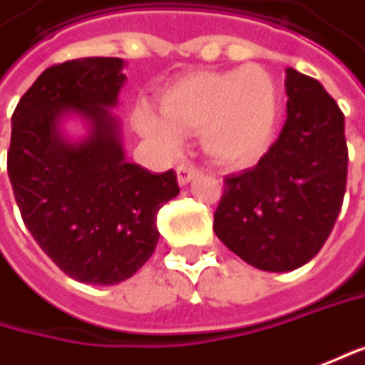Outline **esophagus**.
<instances>
[{
	"instance_id": "obj_1",
	"label": "esophagus",
	"mask_w": 365,
	"mask_h": 365,
	"mask_svg": "<svg viewBox=\"0 0 365 365\" xmlns=\"http://www.w3.org/2000/svg\"><path fill=\"white\" fill-rule=\"evenodd\" d=\"M176 174H178V185L185 187V185H189L197 174H199V168H195L193 164H180V166L176 168Z\"/></svg>"
}]
</instances>
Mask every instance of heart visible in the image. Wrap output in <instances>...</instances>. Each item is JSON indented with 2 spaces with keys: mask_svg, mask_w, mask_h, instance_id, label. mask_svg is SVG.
<instances>
[{
  "mask_svg": "<svg viewBox=\"0 0 365 365\" xmlns=\"http://www.w3.org/2000/svg\"><path fill=\"white\" fill-rule=\"evenodd\" d=\"M164 118L139 108V133L160 147H176L178 130H201L205 151L222 164L249 166L274 141L278 91L259 66L222 72H191L162 93Z\"/></svg>",
  "mask_w": 365,
  "mask_h": 365,
  "instance_id": "b5f03b06",
  "label": "heart"
}]
</instances>
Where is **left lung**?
Instances as JSON below:
<instances>
[{"instance_id":"8db88e82","label":"left lung","mask_w":365,"mask_h":365,"mask_svg":"<svg viewBox=\"0 0 365 365\" xmlns=\"http://www.w3.org/2000/svg\"><path fill=\"white\" fill-rule=\"evenodd\" d=\"M287 122L264 158L224 178L214 232L249 266L291 272L326 243L347 187L345 116L324 87L287 68Z\"/></svg>"}]
</instances>
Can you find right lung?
I'll return each mask as SVG.
<instances>
[{
    "instance_id": "add662e5",
    "label": "right lung",
    "mask_w": 365,
    "mask_h": 365,
    "mask_svg": "<svg viewBox=\"0 0 365 365\" xmlns=\"http://www.w3.org/2000/svg\"><path fill=\"white\" fill-rule=\"evenodd\" d=\"M124 60L81 58L51 66L12 114L8 176L22 220L70 278L118 284L155 251L158 212L180 193L176 172L151 174L126 162L120 120ZM86 122L78 142L68 117Z\"/></svg>"
}]
</instances>
